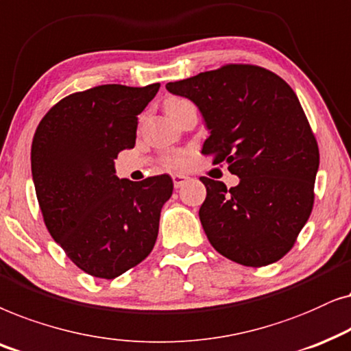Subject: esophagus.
<instances>
[{"label":"esophagus","instance_id":"1","mask_svg":"<svg viewBox=\"0 0 351 351\" xmlns=\"http://www.w3.org/2000/svg\"><path fill=\"white\" fill-rule=\"evenodd\" d=\"M186 176H183V175H173V184H175V188L178 189V188H181V186H183L184 183H186Z\"/></svg>","mask_w":351,"mask_h":351}]
</instances>
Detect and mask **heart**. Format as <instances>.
<instances>
[{"mask_svg": "<svg viewBox=\"0 0 351 351\" xmlns=\"http://www.w3.org/2000/svg\"><path fill=\"white\" fill-rule=\"evenodd\" d=\"M184 102H188V101L180 99V97H171V99L167 101L165 109H168V107L181 106V104H184ZM186 163H188V154L186 152H175L165 158V165L168 168H181V167H184Z\"/></svg>", "mask_w": 351, "mask_h": 351, "instance_id": "b5f03b06", "label": "heart"}]
</instances>
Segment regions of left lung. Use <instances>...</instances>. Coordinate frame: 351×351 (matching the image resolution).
<instances>
[{
  "label": "left lung",
  "instance_id": "obj_1",
  "mask_svg": "<svg viewBox=\"0 0 351 351\" xmlns=\"http://www.w3.org/2000/svg\"><path fill=\"white\" fill-rule=\"evenodd\" d=\"M167 90L199 107L210 136L202 154L228 163L239 184L202 176L199 218L213 249L244 266L281 260L315 202L319 149L291 86L258 65L228 64Z\"/></svg>",
  "mask_w": 351,
  "mask_h": 351
}]
</instances>
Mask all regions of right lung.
Segmentation results:
<instances>
[{"label":"right lung","instance_id":"right-lung-1","mask_svg":"<svg viewBox=\"0 0 351 351\" xmlns=\"http://www.w3.org/2000/svg\"><path fill=\"white\" fill-rule=\"evenodd\" d=\"M160 83L101 85L51 107L32 143V176L46 228L95 278L114 279L146 258L158 234L168 175L120 180L114 160L136 143L138 115Z\"/></svg>","mask_w":351,"mask_h":351}]
</instances>
